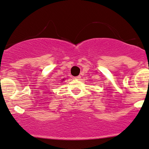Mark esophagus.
I'll return each mask as SVG.
<instances>
[{
  "label": "esophagus",
  "mask_w": 149,
  "mask_h": 149,
  "mask_svg": "<svg viewBox=\"0 0 149 149\" xmlns=\"http://www.w3.org/2000/svg\"><path fill=\"white\" fill-rule=\"evenodd\" d=\"M74 78L75 79H76V80H80V78H81V77L80 76H76V77H74Z\"/></svg>",
  "instance_id": "34e87169"
}]
</instances>
